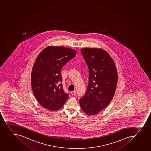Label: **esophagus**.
<instances>
[{
  "label": "esophagus",
  "instance_id": "esophagus-1",
  "mask_svg": "<svg viewBox=\"0 0 151 151\" xmlns=\"http://www.w3.org/2000/svg\"><path fill=\"white\" fill-rule=\"evenodd\" d=\"M76 92L75 91H71V94L72 95H73H73H76Z\"/></svg>",
  "mask_w": 151,
  "mask_h": 151
}]
</instances>
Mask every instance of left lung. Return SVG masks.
<instances>
[{"instance_id":"left-lung-1","label":"left lung","mask_w":151,"mask_h":151,"mask_svg":"<svg viewBox=\"0 0 151 151\" xmlns=\"http://www.w3.org/2000/svg\"><path fill=\"white\" fill-rule=\"evenodd\" d=\"M88 65V85L85 96L79 101L88 115H96L110 103L115 94L117 71L114 60L106 51L98 48L81 50Z\"/></svg>"}]
</instances>
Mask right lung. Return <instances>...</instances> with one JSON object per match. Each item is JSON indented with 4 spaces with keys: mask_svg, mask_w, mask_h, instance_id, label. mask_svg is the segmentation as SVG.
Masks as SVG:
<instances>
[{
    "mask_svg": "<svg viewBox=\"0 0 151 151\" xmlns=\"http://www.w3.org/2000/svg\"><path fill=\"white\" fill-rule=\"evenodd\" d=\"M77 51L62 46H49L36 58L31 72L32 90L37 102L50 111L63 106L68 98L63 88L60 70Z\"/></svg>",
    "mask_w": 151,
    "mask_h": 151,
    "instance_id": "obj_1",
    "label": "right lung"
}]
</instances>
